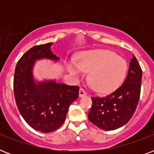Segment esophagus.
I'll use <instances>...</instances> for the list:
<instances>
[{"label":"esophagus","mask_w":154,"mask_h":154,"mask_svg":"<svg viewBox=\"0 0 154 154\" xmlns=\"http://www.w3.org/2000/svg\"><path fill=\"white\" fill-rule=\"evenodd\" d=\"M86 96V92L85 89H83L82 88H81L79 90V97H82Z\"/></svg>","instance_id":"esophagus-1"}]
</instances>
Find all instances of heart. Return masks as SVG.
<instances>
[{"mask_svg": "<svg viewBox=\"0 0 154 154\" xmlns=\"http://www.w3.org/2000/svg\"><path fill=\"white\" fill-rule=\"evenodd\" d=\"M68 72L78 78L89 72V82L95 90L101 93L112 91L124 81L128 71L126 60L109 50H92L77 57V62L66 64Z\"/></svg>", "mask_w": 154, "mask_h": 154, "instance_id": "1", "label": "heart"}]
</instances>
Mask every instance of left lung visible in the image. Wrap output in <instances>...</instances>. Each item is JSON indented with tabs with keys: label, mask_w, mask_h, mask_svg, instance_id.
Here are the masks:
<instances>
[{
	"label": "left lung",
	"mask_w": 154,
	"mask_h": 154,
	"mask_svg": "<svg viewBox=\"0 0 154 154\" xmlns=\"http://www.w3.org/2000/svg\"><path fill=\"white\" fill-rule=\"evenodd\" d=\"M142 70L133 55L127 77L122 86L105 97H92L88 117L104 130H114L123 126L134 115L141 94Z\"/></svg>",
	"instance_id": "8db88e82"
}]
</instances>
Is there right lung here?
<instances>
[{
  "mask_svg": "<svg viewBox=\"0 0 154 154\" xmlns=\"http://www.w3.org/2000/svg\"><path fill=\"white\" fill-rule=\"evenodd\" d=\"M53 43L29 49L16 65L13 90L18 110L26 123L42 133H50L64 123L69 105L77 100L79 87L57 83L55 80L35 81L32 69L36 60L59 57L51 51Z\"/></svg>",
  "mask_w": 154,
  "mask_h": 154,
  "instance_id": "obj_1",
  "label": "right lung"
}]
</instances>
